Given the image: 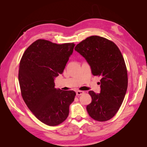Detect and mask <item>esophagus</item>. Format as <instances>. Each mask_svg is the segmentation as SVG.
<instances>
[{"mask_svg": "<svg viewBox=\"0 0 147 147\" xmlns=\"http://www.w3.org/2000/svg\"><path fill=\"white\" fill-rule=\"evenodd\" d=\"M84 91H77L76 92V94L77 96H80V95H82L84 94Z\"/></svg>", "mask_w": 147, "mask_h": 147, "instance_id": "esophagus-1", "label": "esophagus"}]
</instances>
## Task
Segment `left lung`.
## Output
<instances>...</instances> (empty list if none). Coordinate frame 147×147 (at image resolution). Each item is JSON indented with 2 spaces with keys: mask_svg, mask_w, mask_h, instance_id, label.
<instances>
[{
  "mask_svg": "<svg viewBox=\"0 0 147 147\" xmlns=\"http://www.w3.org/2000/svg\"><path fill=\"white\" fill-rule=\"evenodd\" d=\"M75 50L86 60L92 74L101 78L100 93L89 91L92 101L87 112L96 121H108L117 113L127 88V69L121 53L113 42L97 35L77 44Z\"/></svg>",
  "mask_w": 147,
  "mask_h": 147,
  "instance_id": "1",
  "label": "left lung"
}]
</instances>
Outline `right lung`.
Wrapping results in <instances>:
<instances>
[{"label": "right lung", "instance_id": "1", "mask_svg": "<svg viewBox=\"0 0 147 147\" xmlns=\"http://www.w3.org/2000/svg\"><path fill=\"white\" fill-rule=\"evenodd\" d=\"M39 39L26 49L20 63L18 80L23 99L37 119L48 126L64 121L74 100V91L55 88L75 47Z\"/></svg>", "mask_w": 147, "mask_h": 147}]
</instances>
